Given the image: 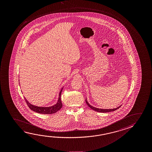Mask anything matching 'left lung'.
I'll return each mask as SVG.
<instances>
[{"instance_id": "obj_1", "label": "left lung", "mask_w": 152, "mask_h": 152, "mask_svg": "<svg viewBox=\"0 0 152 152\" xmlns=\"http://www.w3.org/2000/svg\"><path fill=\"white\" fill-rule=\"evenodd\" d=\"M85 101H86V104H87V105H88V107H89L91 109L93 110H94V111H96V112H103V113L111 112V111H114L115 110H116L118 109H119V108L121 107V105H120L119 107H116V108H115V109H99V108H97V107H94L92 106L91 105H90V104H89V103L87 102L86 98Z\"/></svg>"}]
</instances>
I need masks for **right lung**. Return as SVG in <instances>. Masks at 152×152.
Wrapping results in <instances>:
<instances>
[{
	"label": "right lung",
	"mask_w": 152,
	"mask_h": 152,
	"mask_svg": "<svg viewBox=\"0 0 152 152\" xmlns=\"http://www.w3.org/2000/svg\"><path fill=\"white\" fill-rule=\"evenodd\" d=\"M62 88H63V87L61 89L60 92L59 93V97H58L57 103L56 104L50 106V107H43L35 106V105L31 104L30 102L25 99V97H24V99H25V101L26 102V103L30 109L32 110L34 112H37L39 113H41V114H45V115L55 113L56 112H57L58 111L60 110V109L62 107V102L61 101V94L62 92Z\"/></svg>",
	"instance_id": "add662e5"
}]
</instances>
